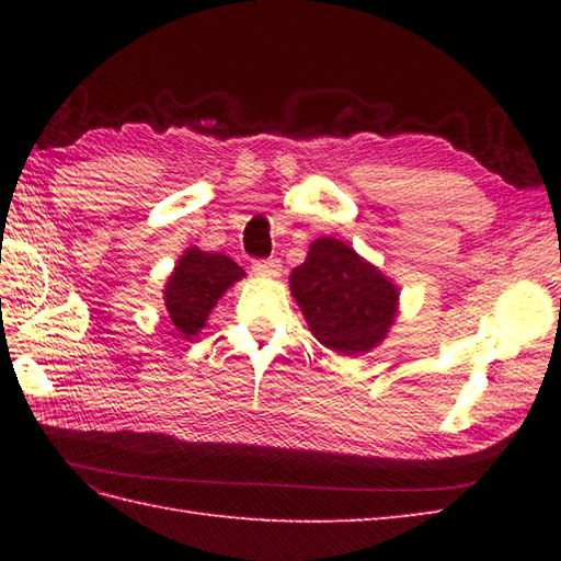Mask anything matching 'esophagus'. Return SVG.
Wrapping results in <instances>:
<instances>
[{"label": "esophagus", "mask_w": 561, "mask_h": 561, "mask_svg": "<svg viewBox=\"0 0 561 561\" xmlns=\"http://www.w3.org/2000/svg\"><path fill=\"white\" fill-rule=\"evenodd\" d=\"M253 272L257 274V277H279L282 262L279 260H257V262H253Z\"/></svg>", "instance_id": "1"}]
</instances>
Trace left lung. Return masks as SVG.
I'll use <instances>...</instances> for the list:
<instances>
[{"label":"left lung","mask_w":561,"mask_h":561,"mask_svg":"<svg viewBox=\"0 0 561 561\" xmlns=\"http://www.w3.org/2000/svg\"><path fill=\"white\" fill-rule=\"evenodd\" d=\"M289 289L313 337L342 356L376 350L400 313L398 284L335 236L316 238Z\"/></svg>","instance_id":"left-lung-1"}]
</instances>
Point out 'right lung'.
<instances>
[{
    "mask_svg": "<svg viewBox=\"0 0 561 561\" xmlns=\"http://www.w3.org/2000/svg\"><path fill=\"white\" fill-rule=\"evenodd\" d=\"M243 277V267H238L229 255L199 250L197 245L185 248L163 287V304L175 330L185 340L202 332L211 308Z\"/></svg>",
    "mask_w": 561,
    "mask_h": 561,
    "instance_id": "1",
    "label": "right lung"
}]
</instances>
